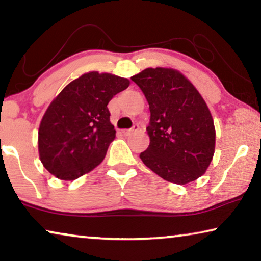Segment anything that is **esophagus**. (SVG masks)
Here are the masks:
<instances>
[{"label":"esophagus","instance_id":"34e87169","mask_svg":"<svg viewBox=\"0 0 261 261\" xmlns=\"http://www.w3.org/2000/svg\"><path fill=\"white\" fill-rule=\"evenodd\" d=\"M138 129H139L138 125H134V126L131 127V129H124V130H122V132H123V135L127 136V135H130L131 132H134V131H136V130H138Z\"/></svg>","mask_w":261,"mask_h":261}]
</instances>
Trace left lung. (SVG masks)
Instances as JSON below:
<instances>
[{
	"mask_svg": "<svg viewBox=\"0 0 261 261\" xmlns=\"http://www.w3.org/2000/svg\"><path fill=\"white\" fill-rule=\"evenodd\" d=\"M131 80L150 110V144L139 155L143 163L171 183L195 181L207 170L215 149L214 122L203 98L171 68H146Z\"/></svg>",
	"mask_w": 261,
	"mask_h": 261,
	"instance_id": "obj_1",
	"label": "left lung"
}]
</instances>
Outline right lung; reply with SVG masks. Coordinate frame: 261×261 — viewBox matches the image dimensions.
Wrapping results in <instances>:
<instances>
[{
    "label": "right lung",
    "mask_w": 261,
    "mask_h": 261,
    "mask_svg": "<svg viewBox=\"0 0 261 261\" xmlns=\"http://www.w3.org/2000/svg\"><path fill=\"white\" fill-rule=\"evenodd\" d=\"M129 84L110 73H85L50 102L39 127L40 160L50 174L72 181L101 163L116 137L108 104Z\"/></svg>",
    "instance_id": "obj_1"
}]
</instances>
